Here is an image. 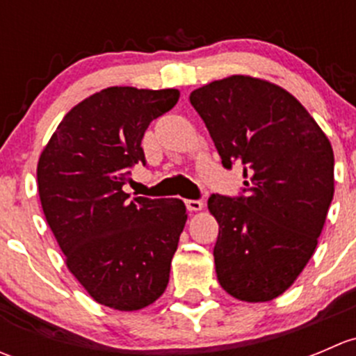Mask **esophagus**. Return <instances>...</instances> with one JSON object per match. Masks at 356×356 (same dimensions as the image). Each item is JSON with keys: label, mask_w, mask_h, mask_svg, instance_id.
Wrapping results in <instances>:
<instances>
[{"label": "esophagus", "mask_w": 356, "mask_h": 356, "mask_svg": "<svg viewBox=\"0 0 356 356\" xmlns=\"http://www.w3.org/2000/svg\"><path fill=\"white\" fill-rule=\"evenodd\" d=\"M186 207H188L189 211H200V210H203V201L188 200V201H186Z\"/></svg>", "instance_id": "obj_1"}]
</instances>
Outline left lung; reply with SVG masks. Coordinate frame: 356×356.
<instances>
[{"instance_id": "1", "label": "left lung", "mask_w": 356, "mask_h": 356, "mask_svg": "<svg viewBox=\"0 0 356 356\" xmlns=\"http://www.w3.org/2000/svg\"><path fill=\"white\" fill-rule=\"evenodd\" d=\"M222 165H245L246 198L211 195L218 222L215 272L248 303L281 296L315 253L334 196V153L325 132L291 92L231 75L189 95Z\"/></svg>"}]
</instances>
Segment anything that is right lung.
Returning <instances> with one entry per match:
<instances>
[{
	"instance_id": "right-lung-1",
	"label": "right lung",
	"mask_w": 356,
	"mask_h": 356,
	"mask_svg": "<svg viewBox=\"0 0 356 356\" xmlns=\"http://www.w3.org/2000/svg\"><path fill=\"white\" fill-rule=\"evenodd\" d=\"M177 89L113 86L75 105L38 161L46 222L70 274L99 305L136 312L168 284L188 213L182 200H148L122 189L129 168L146 163L148 125L174 108Z\"/></svg>"
}]
</instances>
